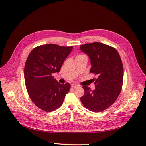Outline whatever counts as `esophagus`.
I'll use <instances>...</instances> for the list:
<instances>
[{"instance_id":"1","label":"esophagus","mask_w":146,"mask_h":146,"mask_svg":"<svg viewBox=\"0 0 146 146\" xmlns=\"http://www.w3.org/2000/svg\"><path fill=\"white\" fill-rule=\"evenodd\" d=\"M71 87H72V88H74V89H75V88H78V85H71Z\"/></svg>"}]
</instances>
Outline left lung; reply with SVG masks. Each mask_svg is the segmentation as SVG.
<instances>
[{
  "label": "left lung",
  "mask_w": 146,
  "mask_h": 146,
  "mask_svg": "<svg viewBox=\"0 0 146 146\" xmlns=\"http://www.w3.org/2000/svg\"><path fill=\"white\" fill-rule=\"evenodd\" d=\"M80 48L90 57V72L98 77L94 78V90L83 86L85 94L81 102L91 111H102L113 105L121 93L123 78L121 56L115 48L100 42L86 44Z\"/></svg>",
  "instance_id": "obj_1"
}]
</instances>
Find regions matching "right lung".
I'll list each match as a JSON object with an SVG mask.
<instances>
[{"label": "right lung", "instance_id": "1", "mask_svg": "<svg viewBox=\"0 0 146 146\" xmlns=\"http://www.w3.org/2000/svg\"><path fill=\"white\" fill-rule=\"evenodd\" d=\"M72 48L54 44L41 45L34 48L26 60V89L34 104L46 112L58 109L69 91L70 84L59 83L52 74L60 72Z\"/></svg>", "mask_w": 146, "mask_h": 146}]
</instances>
